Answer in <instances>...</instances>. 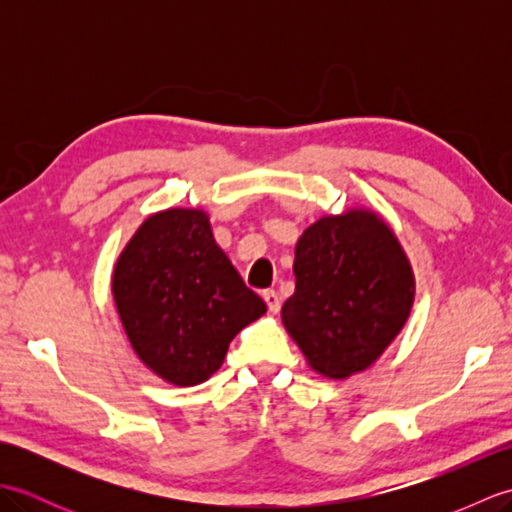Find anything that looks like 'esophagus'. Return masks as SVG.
Wrapping results in <instances>:
<instances>
[{
    "instance_id": "obj_1",
    "label": "esophagus",
    "mask_w": 512,
    "mask_h": 512,
    "mask_svg": "<svg viewBox=\"0 0 512 512\" xmlns=\"http://www.w3.org/2000/svg\"><path fill=\"white\" fill-rule=\"evenodd\" d=\"M264 301H266V306H268L270 312H279L281 299H279V295H277L275 290H264Z\"/></svg>"
}]
</instances>
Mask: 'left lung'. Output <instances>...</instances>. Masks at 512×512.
I'll use <instances>...</instances> for the list:
<instances>
[{"label": "left lung", "mask_w": 512, "mask_h": 512, "mask_svg": "<svg viewBox=\"0 0 512 512\" xmlns=\"http://www.w3.org/2000/svg\"><path fill=\"white\" fill-rule=\"evenodd\" d=\"M295 295L281 319L312 369L330 378L363 372L396 339L413 306V273L376 213L328 215L295 248Z\"/></svg>", "instance_id": "8db88e82"}]
</instances>
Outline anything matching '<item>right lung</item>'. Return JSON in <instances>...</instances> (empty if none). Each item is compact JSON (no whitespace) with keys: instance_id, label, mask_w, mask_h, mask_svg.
I'll return each mask as SVG.
<instances>
[{"instance_id":"obj_1","label":"right lung","mask_w":512,"mask_h":512,"mask_svg":"<svg viewBox=\"0 0 512 512\" xmlns=\"http://www.w3.org/2000/svg\"><path fill=\"white\" fill-rule=\"evenodd\" d=\"M112 290L140 361L180 387L217 372L233 336L266 312L198 209L147 217L118 257Z\"/></svg>"}]
</instances>
